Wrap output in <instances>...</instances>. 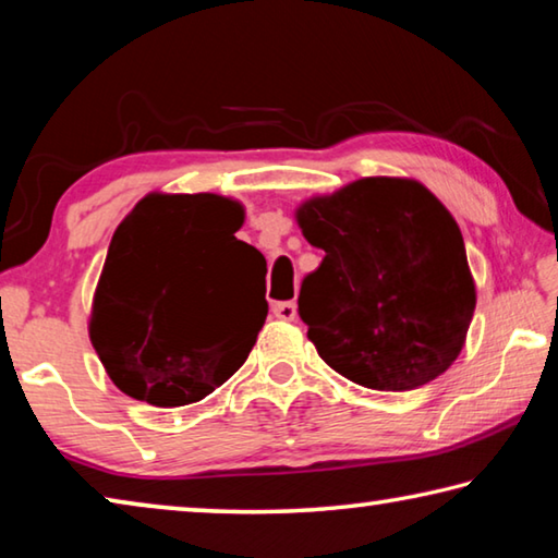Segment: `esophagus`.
I'll return each instance as SVG.
<instances>
[{
	"mask_svg": "<svg viewBox=\"0 0 558 558\" xmlns=\"http://www.w3.org/2000/svg\"><path fill=\"white\" fill-rule=\"evenodd\" d=\"M272 315H276L278 319H295L298 317V305L292 300H286V302H276L272 305Z\"/></svg>",
	"mask_w": 558,
	"mask_h": 558,
	"instance_id": "34e87169",
	"label": "esophagus"
}]
</instances>
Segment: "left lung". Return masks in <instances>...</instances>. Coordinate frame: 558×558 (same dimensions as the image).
<instances>
[{
	"label": "left lung",
	"instance_id": "1",
	"mask_svg": "<svg viewBox=\"0 0 558 558\" xmlns=\"http://www.w3.org/2000/svg\"><path fill=\"white\" fill-rule=\"evenodd\" d=\"M325 251L298 313L319 356L374 391H411L456 362L475 313L456 219L411 179L366 177L298 209Z\"/></svg>",
	"mask_w": 558,
	"mask_h": 558
}]
</instances>
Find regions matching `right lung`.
Returning a JSON list of instances; mask_svg holds the SVG:
<instances>
[{
  "label": "right lung",
  "mask_w": 558,
  "mask_h": 558,
  "mask_svg": "<svg viewBox=\"0 0 558 558\" xmlns=\"http://www.w3.org/2000/svg\"><path fill=\"white\" fill-rule=\"evenodd\" d=\"M243 209L214 194H149L112 233L90 342L122 393L159 409L202 401L239 372L268 315L266 258L235 239Z\"/></svg>",
  "instance_id": "obj_1"
}]
</instances>
